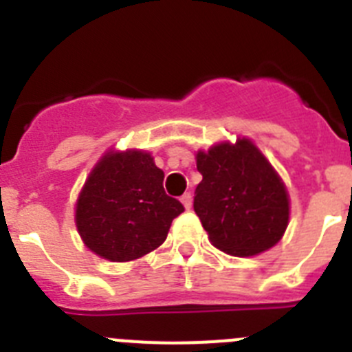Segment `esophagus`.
Returning <instances> with one entry per match:
<instances>
[{
  "label": "esophagus",
  "mask_w": 352,
  "mask_h": 352,
  "mask_svg": "<svg viewBox=\"0 0 352 352\" xmlns=\"http://www.w3.org/2000/svg\"><path fill=\"white\" fill-rule=\"evenodd\" d=\"M182 203H183V206L186 208V210H190V208H192V194H190V192H186V194L182 195Z\"/></svg>",
  "instance_id": "obj_1"
}]
</instances>
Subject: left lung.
Instances as JSON below:
<instances>
[{
    "label": "left lung",
    "mask_w": 352,
    "mask_h": 352,
    "mask_svg": "<svg viewBox=\"0 0 352 352\" xmlns=\"http://www.w3.org/2000/svg\"><path fill=\"white\" fill-rule=\"evenodd\" d=\"M203 182L195 188L194 210L211 245L238 257L275 247L289 223V195L250 139L220 142L197 151Z\"/></svg>",
    "instance_id": "obj_1"
}]
</instances>
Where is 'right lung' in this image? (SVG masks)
<instances>
[{"label": "right lung", "mask_w": 352, "mask_h": 352, "mask_svg": "<svg viewBox=\"0 0 352 352\" xmlns=\"http://www.w3.org/2000/svg\"><path fill=\"white\" fill-rule=\"evenodd\" d=\"M185 208L164 190V170L146 151H109L93 167L76 204L84 245L113 263L160 247Z\"/></svg>", "instance_id": "right-lung-1"}]
</instances>
